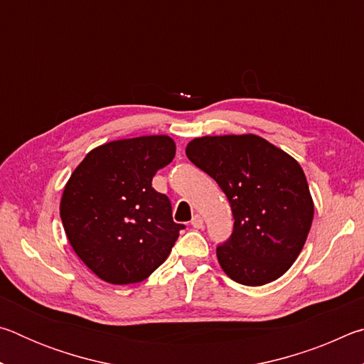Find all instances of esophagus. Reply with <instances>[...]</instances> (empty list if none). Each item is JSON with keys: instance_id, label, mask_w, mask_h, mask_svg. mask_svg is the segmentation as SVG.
I'll return each mask as SVG.
<instances>
[{"instance_id": "1", "label": "esophagus", "mask_w": 364, "mask_h": 364, "mask_svg": "<svg viewBox=\"0 0 364 364\" xmlns=\"http://www.w3.org/2000/svg\"><path fill=\"white\" fill-rule=\"evenodd\" d=\"M191 225H193L194 228H197V230H200V228L204 226V218H202L200 215H194L193 220H191Z\"/></svg>"}]
</instances>
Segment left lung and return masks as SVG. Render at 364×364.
Returning <instances> with one entry per match:
<instances>
[{"label": "left lung", "mask_w": 364, "mask_h": 364, "mask_svg": "<svg viewBox=\"0 0 364 364\" xmlns=\"http://www.w3.org/2000/svg\"><path fill=\"white\" fill-rule=\"evenodd\" d=\"M186 156L230 200L234 228L217 247L225 273L244 286L281 278L304 249L315 212L297 160L257 134L196 138Z\"/></svg>", "instance_id": "8db88e82"}]
</instances>
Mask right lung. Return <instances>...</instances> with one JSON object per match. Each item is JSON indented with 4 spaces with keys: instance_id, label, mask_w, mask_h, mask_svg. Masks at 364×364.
I'll list each match as a JSON object with an SVG mask.
<instances>
[{
    "instance_id": "add662e5",
    "label": "right lung",
    "mask_w": 364,
    "mask_h": 364,
    "mask_svg": "<svg viewBox=\"0 0 364 364\" xmlns=\"http://www.w3.org/2000/svg\"><path fill=\"white\" fill-rule=\"evenodd\" d=\"M165 134L110 141L86 154L60 199V220L75 254L110 284L152 274L170 255L184 225L152 178L175 157Z\"/></svg>"
}]
</instances>
